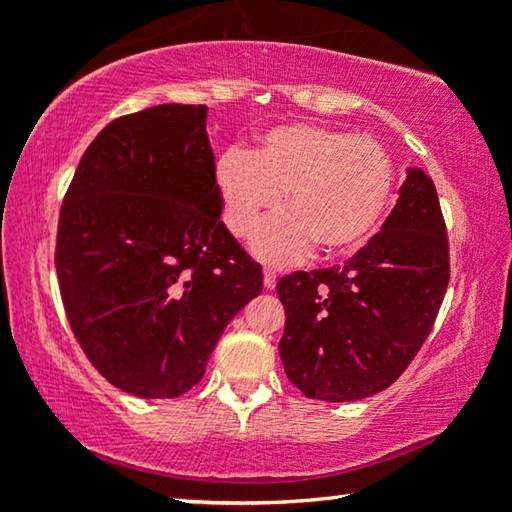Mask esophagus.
I'll return each mask as SVG.
<instances>
[{
	"mask_svg": "<svg viewBox=\"0 0 512 512\" xmlns=\"http://www.w3.org/2000/svg\"><path fill=\"white\" fill-rule=\"evenodd\" d=\"M275 284H277L275 271H271V268H264V287L266 289H275Z\"/></svg>",
	"mask_w": 512,
	"mask_h": 512,
	"instance_id": "esophagus-1",
	"label": "esophagus"
}]
</instances>
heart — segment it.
Segmentation results:
<instances>
[{
	"label": "heart",
	"instance_id": "1",
	"mask_svg": "<svg viewBox=\"0 0 512 512\" xmlns=\"http://www.w3.org/2000/svg\"><path fill=\"white\" fill-rule=\"evenodd\" d=\"M393 160L379 142L316 124H282L266 131L248 153L225 151L214 164L223 223L250 237L282 203L253 241L257 257L291 264L314 241L325 255L366 244L393 194Z\"/></svg>",
	"mask_w": 512,
	"mask_h": 512
}]
</instances>
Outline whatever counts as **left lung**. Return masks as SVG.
<instances>
[{
    "label": "left lung",
    "mask_w": 512,
    "mask_h": 512,
    "mask_svg": "<svg viewBox=\"0 0 512 512\" xmlns=\"http://www.w3.org/2000/svg\"><path fill=\"white\" fill-rule=\"evenodd\" d=\"M449 282L447 230L433 180L406 169L400 198L343 266L277 282L287 325L277 345L289 381L311 400L384 391L427 339Z\"/></svg>",
    "instance_id": "8db88e82"
}]
</instances>
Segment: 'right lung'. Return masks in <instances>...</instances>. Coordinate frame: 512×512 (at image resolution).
I'll list each match as a JSON object with an SVG mask.
<instances>
[{"instance_id":"add662e5","label":"right lung","mask_w":512,"mask_h":512,"mask_svg":"<svg viewBox=\"0 0 512 512\" xmlns=\"http://www.w3.org/2000/svg\"><path fill=\"white\" fill-rule=\"evenodd\" d=\"M205 106L162 103L94 137L60 207L69 325L112 386L144 400L194 388L262 266L221 221Z\"/></svg>"}]
</instances>
